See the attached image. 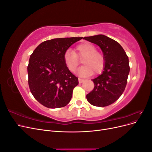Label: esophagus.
<instances>
[{
  "instance_id": "34e87169",
  "label": "esophagus",
  "mask_w": 152,
  "mask_h": 152,
  "mask_svg": "<svg viewBox=\"0 0 152 152\" xmlns=\"http://www.w3.org/2000/svg\"><path fill=\"white\" fill-rule=\"evenodd\" d=\"M84 82V80L83 79H79V84H81V83H82V82Z\"/></svg>"
}]
</instances>
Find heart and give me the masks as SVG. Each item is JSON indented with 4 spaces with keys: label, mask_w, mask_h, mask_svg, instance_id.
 I'll list each match as a JSON object with an SVG mask.
<instances>
[{
    "label": "heart",
    "mask_w": 152,
    "mask_h": 152,
    "mask_svg": "<svg viewBox=\"0 0 152 152\" xmlns=\"http://www.w3.org/2000/svg\"><path fill=\"white\" fill-rule=\"evenodd\" d=\"M82 59L84 64L78 71L81 77H88L102 72L104 67L105 59L103 54L96 50L95 45L90 42L80 44L75 48L74 51L68 49L63 54V60L66 68L72 72H75L80 63L78 58Z\"/></svg>",
    "instance_id": "b5f03b06"
}]
</instances>
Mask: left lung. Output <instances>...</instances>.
<instances>
[{"instance_id": "obj_1", "label": "left lung", "mask_w": 152, "mask_h": 152, "mask_svg": "<svg viewBox=\"0 0 152 152\" xmlns=\"http://www.w3.org/2000/svg\"><path fill=\"white\" fill-rule=\"evenodd\" d=\"M84 39L98 45L105 59L102 73L92 80L94 87L87 94V99L96 107H107L116 102L125 90L130 71L128 56L117 41L107 36L97 35Z\"/></svg>"}]
</instances>
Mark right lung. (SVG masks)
<instances>
[{
	"mask_svg": "<svg viewBox=\"0 0 152 152\" xmlns=\"http://www.w3.org/2000/svg\"><path fill=\"white\" fill-rule=\"evenodd\" d=\"M82 37L58 38L44 41L30 55L27 70L34 97L44 107L58 108L70 102L78 78L66 68L63 54Z\"/></svg>",
	"mask_w": 152,
	"mask_h": 152,
	"instance_id": "right-lung-1",
	"label": "right lung"
}]
</instances>
